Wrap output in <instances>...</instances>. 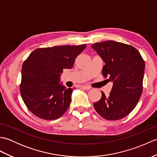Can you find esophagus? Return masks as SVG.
<instances>
[{
    "instance_id": "1",
    "label": "esophagus",
    "mask_w": 157,
    "mask_h": 157,
    "mask_svg": "<svg viewBox=\"0 0 157 157\" xmlns=\"http://www.w3.org/2000/svg\"><path fill=\"white\" fill-rule=\"evenodd\" d=\"M80 87H81L82 88H84V89H85V90H90V89L91 88L90 86H86V85H82V86H80Z\"/></svg>"
}]
</instances>
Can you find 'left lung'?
I'll return each mask as SVG.
<instances>
[{
	"instance_id": "obj_1",
	"label": "left lung",
	"mask_w": 157,
	"mask_h": 157,
	"mask_svg": "<svg viewBox=\"0 0 157 157\" xmlns=\"http://www.w3.org/2000/svg\"><path fill=\"white\" fill-rule=\"evenodd\" d=\"M105 63L104 78L113 82L109 96L94 103V107L106 120H118L128 115L137 105L142 93L145 63L132 46L112 40L91 45Z\"/></svg>"
}]
</instances>
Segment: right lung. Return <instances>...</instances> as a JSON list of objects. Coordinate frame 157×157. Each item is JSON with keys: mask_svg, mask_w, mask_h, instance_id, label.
Instances as JSON below:
<instances>
[{"mask_svg": "<svg viewBox=\"0 0 157 157\" xmlns=\"http://www.w3.org/2000/svg\"><path fill=\"white\" fill-rule=\"evenodd\" d=\"M86 47L56 46L34 50L23 62L20 93L33 114L45 120L56 119L71 103L72 88L59 84L64 69H71L75 59Z\"/></svg>", "mask_w": 157, "mask_h": 157, "instance_id": "1", "label": "right lung"}]
</instances>
